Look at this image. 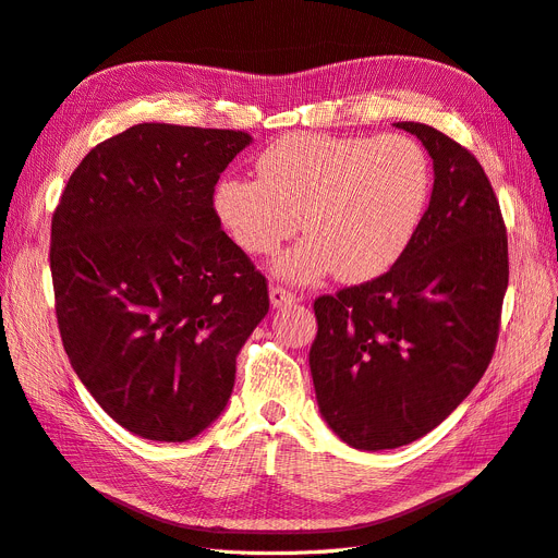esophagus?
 Here are the masks:
<instances>
[{
	"label": "esophagus",
	"instance_id": "esophagus-1",
	"mask_svg": "<svg viewBox=\"0 0 558 558\" xmlns=\"http://www.w3.org/2000/svg\"><path fill=\"white\" fill-rule=\"evenodd\" d=\"M268 296H271V305L274 307H282V305H292L299 301V296L290 290H284V287H271V292H268Z\"/></svg>",
	"mask_w": 558,
	"mask_h": 558
}]
</instances>
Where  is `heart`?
<instances>
[{
	"label": "heart",
	"instance_id": "1",
	"mask_svg": "<svg viewBox=\"0 0 558 558\" xmlns=\"http://www.w3.org/2000/svg\"><path fill=\"white\" fill-rule=\"evenodd\" d=\"M257 179L218 183L214 206L247 255H271L299 227L307 239L278 257L276 274L313 282L336 271L365 282L393 266L429 197V160L404 135L292 133L255 162Z\"/></svg>",
	"mask_w": 558,
	"mask_h": 558
}]
</instances>
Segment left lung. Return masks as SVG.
<instances>
[{"label": "left lung", "instance_id": "8db88e82", "mask_svg": "<svg viewBox=\"0 0 558 558\" xmlns=\"http://www.w3.org/2000/svg\"><path fill=\"white\" fill-rule=\"evenodd\" d=\"M435 185L407 251L384 276L315 301L311 373L324 421L359 450L425 437L481 381L499 338L508 236L469 149L416 121Z\"/></svg>", "mask_w": 558, "mask_h": 558}]
</instances>
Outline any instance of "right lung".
<instances>
[{"label":"right lung","mask_w":558,"mask_h":558,"mask_svg":"<svg viewBox=\"0 0 558 558\" xmlns=\"http://www.w3.org/2000/svg\"><path fill=\"white\" fill-rule=\"evenodd\" d=\"M251 142L137 123L82 158L52 214L61 342L102 411L142 439L209 427L268 313L266 278L214 209L222 170Z\"/></svg>","instance_id":"right-lung-1"}]
</instances>
